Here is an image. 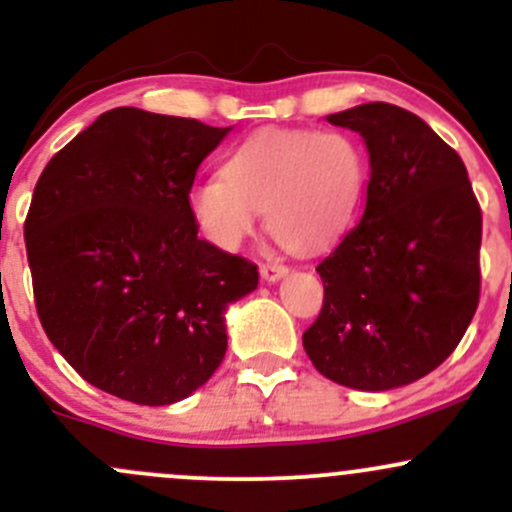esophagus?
Listing matches in <instances>:
<instances>
[{
  "instance_id": "esophagus-1",
  "label": "esophagus",
  "mask_w": 512,
  "mask_h": 512,
  "mask_svg": "<svg viewBox=\"0 0 512 512\" xmlns=\"http://www.w3.org/2000/svg\"><path fill=\"white\" fill-rule=\"evenodd\" d=\"M287 272H289V267L282 265V262H265V265H260L262 280H267V282H277L280 277H285Z\"/></svg>"
}]
</instances>
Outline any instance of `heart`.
<instances>
[{
  "label": "heart",
  "mask_w": 512,
  "mask_h": 512,
  "mask_svg": "<svg viewBox=\"0 0 512 512\" xmlns=\"http://www.w3.org/2000/svg\"><path fill=\"white\" fill-rule=\"evenodd\" d=\"M369 163L347 131L265 128L252 133L190 190V213L203 235L235 250L265 210L272 235L297 252L322 250L352 227L364 203Z\"/></svg>",
  "instance_id": "b5f03b06"
}]
</instances>
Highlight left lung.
Returning a JSON list of instances; mask_svg holds the SVG:
<instances>
[{"label": "left lung", "mask_w": 512, "mask_h": 512, "mask_svg": "<svg viewBox=\"0 0 512 512\" xmlns=\"http://www.w3.org/2000/svg\"><path fill=\"white\" fill-rule=\"evenodd\" d=\"M369 148L364 215L317 265L322 312L302 334L319 374L386 391L441 366L480 299L483 215L461 156L391 103L327 116Z\"/></svg>", "instance_id": "left-lung-1"}]
</instances>
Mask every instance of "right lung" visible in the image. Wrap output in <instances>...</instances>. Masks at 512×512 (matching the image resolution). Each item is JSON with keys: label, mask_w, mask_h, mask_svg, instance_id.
<instances>
[{"label": "right lung", "mask_w": 512, "mask_h": 512, "mask_svg": "<svg viewBox=\"0 0 512 512\" xmlns=\"http://www.w3.org/2000/svg\"><path fill=\"white\" fill-rule=\"evenodd\" d=\"M230 128L121 106L46 163L24 220L34 302L59 354L106 394L168 406L213 376L223 312L255 262L198 237L190 188Z\"/></svg>", "instance_id": "1"}]
</instances>
